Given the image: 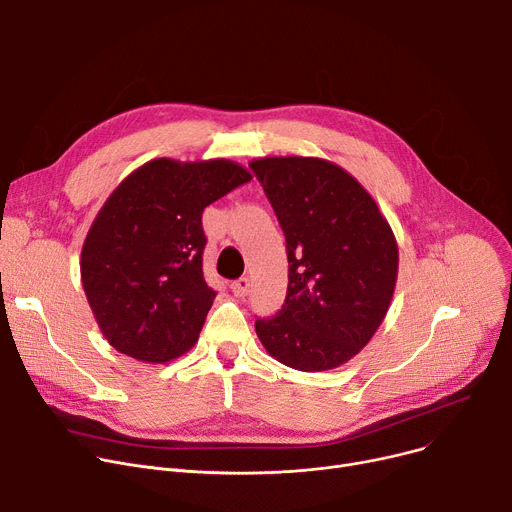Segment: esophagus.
I'll return each instance as SVG.
<instances>
[{
    "instance_id": "obj_1",
    "label": "esophagus",
    "mask_w": 512,
    "mask_h": 512,
    "mask_svg": "<svg viewBox=\"0 0 512 512\" xmlns=\"http://www.w3.org/2000/svg\"><path fill=\"white\" fill-rule=\"evenodd\" d=\"M249 288H251V280H249V278H241V280H236V282L230 284V290H232L234 296H238V298L247 296V294H249Z\"/></svg>"
}]
</instances>
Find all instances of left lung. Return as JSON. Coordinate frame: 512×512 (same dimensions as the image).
I'll return each instance as SVG.
<instances>
[{
    "label": "left lung",
    "mask_w": 512,
    "mask_h": 512,
    "mask_svg": "<svg viewBox=\"0 0 512 512\" xmlns=\"http://www.w3.org/2000/svg\"><path fill=\"white\" fill-rule=\"evenodd\" d=\"M286 234L288 292L282 311L257 319L263 348L302 370L352 360L381 327L395 292L399 249L372 195L315 156L249 162Z\"/></svg>",
    "instance_id": "8db88e82"
}]
</instances>
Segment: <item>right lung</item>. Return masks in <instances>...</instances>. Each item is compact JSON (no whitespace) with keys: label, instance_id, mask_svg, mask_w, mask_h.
I'll return each instance as SVG.
<instances>
[{"label":"right lung","instance_id":"1","mask_svg":"<svg viewBox=\"0 0 512 512\" xmlns=\"http://www.w3.org/2000/svg\"><path fill=\"white\" fill-rule=\"evenodd\" d=\"M251 179L226 158H154L109 195L86 234L80 276L117 352L162 364L195 346L216 298L203 278L201 214Z\"/></svg>","mask_w":512,"mask_h":512}]
</instances>
